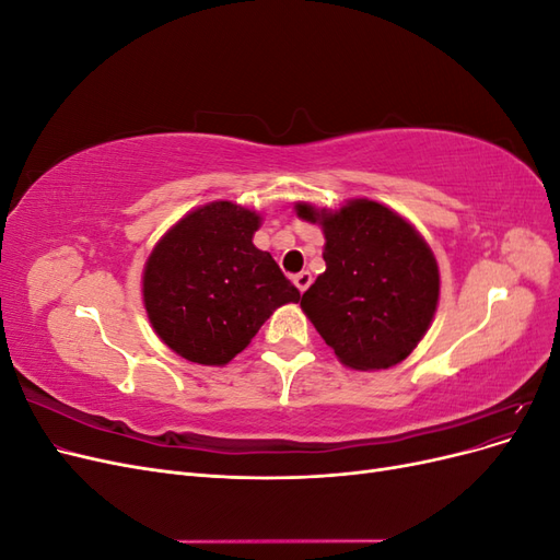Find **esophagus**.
Wrapping results in <instances>:
<instances>
[{"label": "esophagus", "mask_w": 560, "mask_h": 560, "mask_svg": "<svg viewBox=\"0 0 560 560\" xmlns=\"http://www.w3.org/2000/svg\"><path fill=\"white\" fill-rule=\"evenodd\" d=\"M311 282H313V278H311L308 270H301V273H296V276H294V284H296V290H299L301 294L308 290Z\"/></svg>", "instance_id": "esophagus-1"}]
</instances>
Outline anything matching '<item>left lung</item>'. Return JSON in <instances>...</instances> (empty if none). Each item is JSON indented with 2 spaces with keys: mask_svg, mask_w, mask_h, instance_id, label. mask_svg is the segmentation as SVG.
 Instances as JSON below:
<instances>
[{
  "mask_svg": "<svg viewBox=\"0 0 560 560\" xmlns=\"http://www.w3.org/2000/svg\"><path fill=\"white\" fill-rule=\"evenodd\" d=\"M325 233L327 268L301 311L341 364L378 371L399 364L428 334L439 303L434 252L411 222L383 202L352 198L338 210L296 202Z\"/></svg>",
  "mask_w": 560,
  "mask_h": 560,
  "instance_id": "8db88e82",
  "label": "left lung"
}]
</instances>
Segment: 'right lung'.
Masks as SVG:
<instances>
[{
	"mask_svg": "<svg viewBox=\"0 0 560 560\" xmlns=\"http://www.w3.org/2000/svg\"><path fill=\"white\" fill-rule=\"evenodd\" d=\"M261 214L214 200L184 214L151 249L142 273L147 317L179 358L224 366L264 322L301 299L268 252L254 247Z\"/></svg>",
	"mask_w": 560,
	"mask_h": 560,
	"instance_id": "1",
	"label": "right lung"
}]
</instances>
